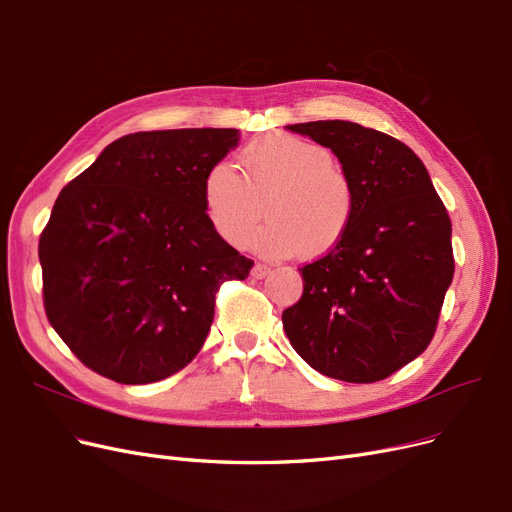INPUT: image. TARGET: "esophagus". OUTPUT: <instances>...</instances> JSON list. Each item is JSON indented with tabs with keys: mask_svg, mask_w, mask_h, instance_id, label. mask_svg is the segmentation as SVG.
<instances>
[{
	"mask_svg": "<svg viewBox=\"0 0 512 512\" xmlns=\"http://www.w3.org/2000/svg\"><path fill=\"white\" fill-rule=\"evenodd\" d=\"M268 274H270V268H268V266H263V263H255L253 270H251V276H253V278H257V280L266 278Z\"/></svg>",
	"mask_w": 512,
	"mask_h": 512,
	"instance_id": "esophagus-1",
	"label": "esophagus"
}]
</instances>
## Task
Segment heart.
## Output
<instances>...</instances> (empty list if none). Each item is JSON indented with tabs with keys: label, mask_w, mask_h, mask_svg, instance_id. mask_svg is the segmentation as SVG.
Segmentation results:
<instances>
[{
	"label": "heart",
	"mask_w": 512,
	"mask_h": 512,
	"mask_svg": "<svg viewBox=\"0 0 512 512\" xmlns=\"http://www.w3.org/2000/svg\"><path fill=\"white\" fill-rule=\"evenodd\" d=\"M240 166L244 177L217 162L202 183L206 217L225 242H249L263 204L270 221L253 238L263 255L289 257L301 249L323 255L344 238L354 211L352 185L325 145L270 132L242 149Z\"/></svg>",
	"instance_id": "heart-1"
}]
</instances>
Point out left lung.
<instances>
[{
    "label": "left lung",
    "mask_w": 512,
    "mask_h": 512,
    "mask_svg": "<svg viewBox=\"0 0 512 512\" xmlns=\"http://www.w3.org/2000/svg\"><path fill=\"white\" fill-rule=\"evenodd\" d=\"M287 130L329 147L354 211L344 238L299 270L304 295L282 312L295 352L333 380L371 384L420 356L453 278L451 221L405 143L346 120Z\"/></svg>",
    "instance_id": "1"
}]
</instances>
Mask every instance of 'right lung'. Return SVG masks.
<instances>
[{"mask_svg":"<svg viewBox=\"0 0 512 512\" xmlns=\"http://www.w3.org/2000/svg\"><path fill=\"white\" fill-rule=\"evenodd\" d=\"M236 128L135 132L109 143L59 194L40 238L44 306L80 361L118 384H151L194 361L223 280L253 261L202 200Z\"/></svg>","mask_w":512,"mask_h":512,"instance_id":"obj_1","label":"right lung"}]
</instances>
